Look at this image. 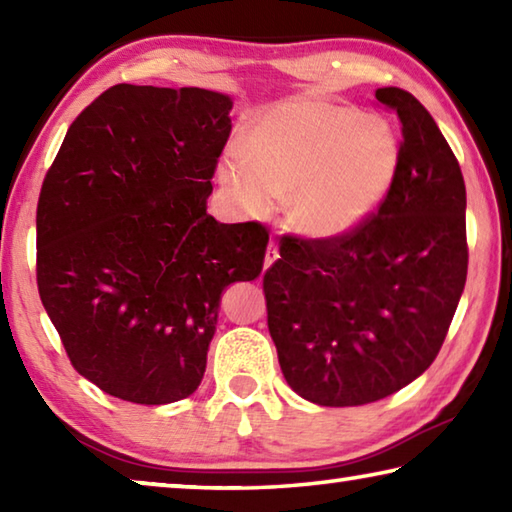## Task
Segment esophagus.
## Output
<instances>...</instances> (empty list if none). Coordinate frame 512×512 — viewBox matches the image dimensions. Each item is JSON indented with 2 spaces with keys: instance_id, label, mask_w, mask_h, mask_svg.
<instances>
[{
  "instance_id": "esophagus-1",
  "label": "esophagus",
  "mask_w": 512,
  "mask_h": 512,
  "mask_svg": "<svg viewBox=\"0 0 512 512\" xmlns=\"http://www.w3.org/2000/svg\"><path fill=\"white\" fill-rule=\"evenodd\" d=\"M277 257H280V253H277V246L275 244H268L266 257H264V268H271L277 262Z\"/></svg>"
}]
</instances>
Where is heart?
<instances>
[{"label": "heart", "instance_id": "heart-1", "mask_svg": "<svg viewBox=\"0 0 512 512\" xmlns=\"http://www.w3.org/2000/svg\"><path fill=\"white\" fill-rule=\"evenodd\" d=\"M241 146L219 162L230 201L266 214L275 198H289L293 228L311 239L359 230L400 169V140L386 119L323 97L273 103L250 121Z\"/></svg>", "mask_w": 512, "mask_h": 512}]
</instances>
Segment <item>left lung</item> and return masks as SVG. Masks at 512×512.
<instances>
[{
	"label": "left lung",
	"instance_id": "left-lung-1",
	"mask_svg": "<svg viewBox=\"0 0 512 512\" xmlns=\"http://www.w3.org/2000/svg\"><path fill=\"white\" fill-rule=\"evenodd\" d=\"M402 121L400 169L377 214L339 239L282 237L264 273L282 375L320 406H361L427 370L467 277L465 183L422 103L379 88Z\"/></svg>",
	"mask_w": 512,
	"mask_h": 512
}]
</instances>
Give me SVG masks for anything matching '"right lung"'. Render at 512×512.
I'll use <instances>...</instances> for the list:
<instances>
[{
    "label": "right lung",
    "instance_id": "1",
    "mask_svg": "<svg viewBox=\"0 0 512 512\" xmlns=\"http://www.w3.org/2000/svg\"><path fill=\"white\" fill-rule=\"evenodd\" d=\"M232 99L119 83L85 108L40 189L38 291L79 375L133 404L192 395L225 287L262 273V223L207 214Z\"/></svg>",
    "mask_w": 512,
    "mask_h": 512
}]
</instances>
